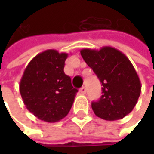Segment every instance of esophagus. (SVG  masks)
<instances>
[{"mask_svg": "<svg viewBox=\"0 0 154 154\" xmlns=\"http://www.w3.org/2000/svg\"><path fill=\"white\" fill-rule=\"evenodd\" d=\"M79 93H80L81 94H85L86 93V88H85V86L81 87V88H80V90H79Z\"/></svg>", "mask_w": 154, "mask_h": 154, "instance_id": "esophagus-1", "label": "esophagus"}]
</instances>
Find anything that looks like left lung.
I'll use <instances>...</instances> for the list:
<instances>
[{
    "label": "left lung",
    "instance_id": "1",
    "mask_svg": "<svg viewBox=\"0 0 154 154\" xmlns=\"http://www.w3.org/2000/svg\"><path fill=\"white\" fill-rule=\"evenodd\" d=\"M81 56L102 83L103 95L92 103L94 114L105 120H118L129 114L137 103L141 82L128 58L110 46L82 49Z\"/></svg>",
    "mask_w": 154,
    "mask_h": 154
}]
</instances>
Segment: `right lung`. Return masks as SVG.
I'll use <instances>...</instances> for the list:
<instances>
[{
  "label": "right lung",
  "mask_w": 154,
  "mask_h": 154,
  "mask_svg": "<svg viewBox=\"0 0 154 154\" xmlns=\"http://www.w3.org/2000/svg\"><path fill=\"white\" fill-rule=\"evenodd\" d=\"M68 56L56 50L37 54L26 66L19 82L24 104L43 121H60L72 107L77 90L63 70Z\"/></svg>",
  "instance_id": "1"
}]
</instances>
